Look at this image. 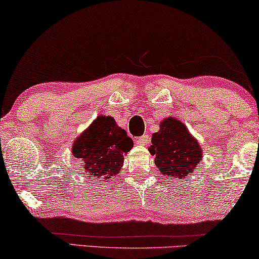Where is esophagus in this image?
I'll use <instances>...</instances> for the list:
<instances>
[{
	"instance_id": "34e87169",
	"label": "esophagus",
	"mask_w": 259,
	"mask_h": 259,
	"mask_svg": "<svg viewBox=\"0 0 259 259\" xmlns=\"http://www.w3.org/2000/svg\"><path fill=\"white\" fill-rule=\"evenodd\" d=\"M148 143H150V136H148V134H144L143 137H140L139 139L137 140V144L138 145H147Z\"/></svg>"
}]
</instances>
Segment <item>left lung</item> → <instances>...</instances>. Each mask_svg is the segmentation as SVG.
<instances>
[{"mask_svg": "<svg viewBox=\"0 0 259 259\" xmlns=\"http://www.w3.org/2000/svg\"><path fill=\"white\" fill-rule=\"evenodd\" d=\"M148 151L161 175L169 180L190 177L203 159L199 141L190 133L185 123L175 116L161 120L158 132L152 134Z\"/></svg>", "mask_w": 259, "mask_h": 259, "instance_id": "1", "label": "left lung"}]
</instances>
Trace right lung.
<instances>
[{
    "mask_svg": "<svg viewBox=\"0 0 259 259\" xmlns=\"http://www.w3.org/2000/svg\"><path fill=\"white\" fill-rule=\"evenodd\" d=\"M133 140L111 115H98L73 141L72 153L82 160L90 179L108 180L120 172L123 157L132 150Z\"/></svg>",
    "mask_w": 259,
    "mask_h": 259,
    "instance_id": "obj_1",
    "label": "right lung"
}]
</instances>
